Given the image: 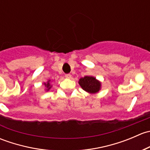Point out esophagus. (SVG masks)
Listing matches in <instances>:
<instances>
[{
    "label": "esophagus",
    "mask_w": 150,
    "mask_h": 150,
    "mask_svg": "<svg viewBox=\"0 0 150 150\" xmlns=\"http://www.w3.org/2000/svg\"><path fill=\"white\" fill-rule=\"evenodd\" d=\"M65 78H72V75H71V74H66Z\"/></svg>",
    "instance_id": "esophagus-1"
}]
</instances>
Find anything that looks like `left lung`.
<instances>
[{
  "label": "left lung",
  "mask_w": 150,
  "mask_h": 150,
  "mask_svg": "<svg viewBox=\"0 0 150 150\" xmlns=\"http://www.w3.org/2000/svg\"><path fill=\"white\" fill-rule=\"evenodd\" d=\"M78 83L81 88L89 93H96L101 89V83L94 77L85 76L81 78Z\"/></svg>",
  "instance_id": "obj_1"
}]
</instances>
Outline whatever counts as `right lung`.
Listing matches in <instances>:
<instances>
[{"instance_id":"1","label":"right lung","mask_w":150,"mask_h":150,"mask_svg":"<svg viewBox=\"0 0 150 150\" xmlns=\"http://www.w3.org/2000/svg\"><path fill=\"white\" fill-rule=\"evenodd\" d=\"M50 81H51L49 80V81H47V83H44V86H45V87L46 88V90L47 91H49L50 88H51V84H50Z\"/></svg>"}]
</instances>
